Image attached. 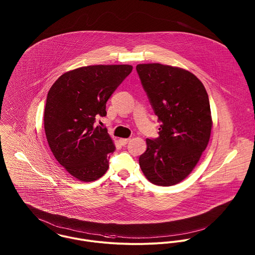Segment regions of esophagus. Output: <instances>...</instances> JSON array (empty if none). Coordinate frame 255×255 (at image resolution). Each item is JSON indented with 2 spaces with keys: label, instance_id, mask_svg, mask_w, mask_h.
Segmentation results:
<instances>
[{
  "label": "esophagus",
  "instance_id": "obj_1",
  "mask_svg": "<svg viewBox=\"0 0 255 255\" xmlns=\"http://www.w3.org/2000/svg\"><path fill=\"white\" fill-rule=\"evenodd\" d=\"M119 141H120L121 145H126V144H128L129 142V138H121Z\"/></svg>",
  "mask_w": 255,
  "mask_h": 255
}]
</instances>
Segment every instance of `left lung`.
Masks as SVG:
<instances>
[{"label":"left lung","mask_w":255,"mask_h":255,"mask_svg":"<svg viewBox=\"0 0 255 255\" xmlns=\"http://www.w3.org/2000/svg\"><path fill=\"white\" fill-rule=\"evenodd\" d=\"M136 72L161 123L159 136L146 139L139 166L154 184H177L191 173L209 142L212 119L208 94L194 74L180 68L140 64Z\"/></svg>","instance_id":"left-lung-1"}]
</instances>
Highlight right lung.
<instances>
[{
	"mask_svg": "<svg viewBox=\"0 0 255 255\" xmlns=\"http://www.w3.org/2000/svg\"><path fill=\"white\" fill-rule=\"evenodd\" d=\"M129 65H98L61 75L50 88L44 112L47 141L57 161L75 179L93 182L109 168L116 147L106 128L95 127L105 117L106 103L131 73Z\"/></svg>",
	"mask_w": 255,
	"mask_h": 255,
	"instance_id": "obj_1",
	"label": "right lung"
}]
</instances>
